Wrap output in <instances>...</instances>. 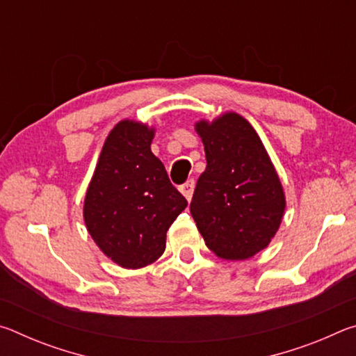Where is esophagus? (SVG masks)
I'll list each match as a JSON object with an SVG mask.
<instances>
[{
  "label": "esophagus",
  "mask_w": 356,
  "mask_h": 356,
  "mask_svg": "<svg viewBox=\"0 0 356 356\" xmlns=\"http://www.w3.org/2000/svg\"><path fill=\"white\" fill-rule=\"evenodd\" d=\"M180 193L186 197V201H191L193 191H195V179H188L184 185H180Z\"/></svg>",
  "instance_id": "obj_1"
}]
</instances>
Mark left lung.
<instances>
[{
	"instance_id": "left-lung-1",
	"label": "left lung",
	"mask_w": 356,
	"mask_h": 356,
	"mask_svg": "<svg viewBox=\"0 0 356 356\" xmlns=\"http://www.w3.org/2000/svg\"><path fill=\"white\" fill-rule=\"evenodd\" d=\"M195 129L207 166L190 212L207 248L226 261H245L267 248L280 229L286 196L275 166L251 124L225 113Z\"/></svg>"
}]
</instances>
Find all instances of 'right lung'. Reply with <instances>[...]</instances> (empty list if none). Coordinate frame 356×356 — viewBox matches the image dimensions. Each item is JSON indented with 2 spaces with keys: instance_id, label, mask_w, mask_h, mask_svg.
Masks as SVG:
<instances>
[{
  "instance_id": "add662e5",
  "label": "right lung",
  "mask_w": 356,
  "mask_h": 356,
  "mask_svg": "<svg viewBox=\"0 0 356 356\" xmlns=\"http://www.w3.org/2000/svg\"><path fill=\"white\" fill-rule=\"evenodd\" d=\"M154 135L136 120L114 125L84 197L88 232L124 268L146 267L163 254L168 229L188 204L150 150Z\"/></svg>"
}]
</instances>
